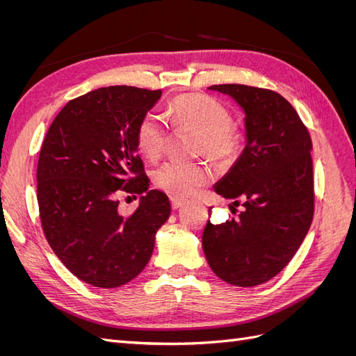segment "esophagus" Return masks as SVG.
I'll return each mask as SVG.
<instances>
[{
	"label": "esophagus",
	"mask_w": 356,
	"mask_h": 356,
	"mask_svg": "<svg viewBox=\"0 0 356 356\" xmlns=\"http://www.w3.org/2000/svg\"><path fill=\"white\" fill-rule=\"evenodd\" d=\"M170 204H172V209H178L184 204V200L178 197H170Z\"/></svg>",
	"instance_id": "1"
}]
</instances>
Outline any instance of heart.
Instances as JSON below:
<instances>
[{
  "label": "heart",
  "instance_id": "1",
  "mask_svg": "<svg viewBox=\"0 0 356 356\" xmlns=\"http://www.w3.org/2000/svg\"><path fill=\"white\" fill-rule=\"evenodd\" d=\"M170 123L178 131L196 134L193 152L218 163H230L239 156L243 132L230 120L229 110L217 98L202 93L181 95L170 102ZM170 136L168 123L156 113H147L136 127V147L147 159L163 154ZM212 174L207 165L168 160L153 172L154 184L172 197H187L207 186Z\"/></svg>",
  "mask_w": 356,
  "mask_h": 356
}]
</instances>
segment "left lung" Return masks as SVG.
<instances>
[{
    "label": "left lung",
    "instance_id": "1",
    "mask_svg": "<svg viewBox=\"0 0 356 356\" xmlns=\"http://www.w3.org/2000/svg\"><path fill=\"white\" fill-rule=\"evenodd\" d=\"M245 111L246 145L215 191L245 208L238 220L207 222L202 246L213 273L238 286L267 282L291 261L314 218L312 139L279 93L213 84ZM233 212V208H232Z\"/></svg>",
    "mask_w": 356,
    "mask_h": 356
}]
</instances>
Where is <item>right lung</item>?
<instances>
[{
    "instance_id": "obj_1",
    "label": "right lung",
    "mask_w": 356,
    "mask_h": 356,
    "mask_svg": "<svg viewBox=\"0 0 356 356\" xmlns=\"http://www.w3.org/2000/svg\"><path fill=\"white\" fill-rule=\"evenodd\" d=\"M161 90L110 86L71 99L42 141L37 199L53 252L81 281L127 284L153 254L156 232L170 215L163 191L148 190L136 127ZM120 191L146 193L132 214L118 211Z\"/></svg>"
}]
</instances>
